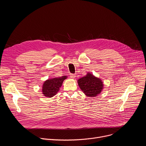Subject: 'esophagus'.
<instances>
[{"label":"esophagus","instance_id":"1","mask_svg":"<svg viewBox=\"0 0 146 146\" xmlns=\"http://www.w3.org/2000/svg\"><path fill=\"white\" fill-rule=\"evenodd\" d=\"M70 77L72 78H74L76 77V74H70Z\"/></svg>","mask_w":146,"mask_h":146}]
</instances>
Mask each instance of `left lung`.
<instances>
[{"mask_svg":"<svg viewBox=\"0 0 146 146\" xmlns=\"http://www.w3.org/2000/svg\"><path fill=\"white\" fill-rule=\"evenodd\" d=\"M77 82L81 90L88 97L96 96L103 89V83L102 80L90 73L79 78Z\"/></svg>","mask_w":146,"mask_h":146,"instance_id":"8db88e82","label":"left lung"}]
</instances>
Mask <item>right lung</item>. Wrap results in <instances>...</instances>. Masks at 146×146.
<instances>
[{
	"label": "right lung",
	"mask_w": 146,
	"mask_h": 146,
	"mask_svg": "<svg viewBox=\"0 0 146 146\" xmlns=\"http://www.w3.org/2000/svg\"><path fill=\"white\" fill-rule=\"evenodd\" d=\"M68 76H64L46 80L42 86V94L46 97L52 98L59 91L64 81Z\"/></svg>",
	"instance_id": "right-lung-1"
}]
</instances>
